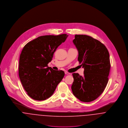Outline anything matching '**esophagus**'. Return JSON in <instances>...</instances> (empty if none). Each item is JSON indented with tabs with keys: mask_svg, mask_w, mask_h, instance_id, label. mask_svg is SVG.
I'll list each match as a JSON object with an SVG mask.
<instances>
[{
	"mask_svg": "<svg viewBox=\"0 0 128 128\" xmlns=\"http://www.w3.org/2000/svg\"><path fill=\"white\" fill-rule=\"evenodd\" d=\"M65 74H70L69 72H65Z\"/></svg>",
	"mask_w": 128,
	"mask_h": 128,
	"instance_id": "34e87169",
	"label": "esophagus"
}]
</instances>
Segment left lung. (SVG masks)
<instances>
[{
  "instance_id": "obj_1",
  "label": "left lung",
  "mask_w": 128,
  "mask_h": 128,
  "mask_svg": "<svg viewBox=\"0 0 128 128\" xmlns=\"http://www.w3.org/2000/svg\"><path fill=\"white\" fill-rule=\"evenodd\" d=\"M72 42L84 71L83 76L72 74V90L80 101L92 102L102 94L108 82L110 68L109 52L104 44L89 36L75 35Z\"/></svg>"
}]
</instances>
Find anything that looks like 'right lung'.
<instances>
[{"label":"right lung","instance_id":"1","mask_svg":"<svg viewBox=\"0 0 128 128\" xmlns=\"http://www.w3.org/2000/svg\"><path fill=\"white\" fill-rule=\"evenodd\" d=\"M68 35L40 36L25 45L20 55L18 75L29 96L37 100L48 99L63 79L64 71H56L48 64L58 46Z\"/></svg>","mask_w":128,"mask_h":128}]
</instances>
